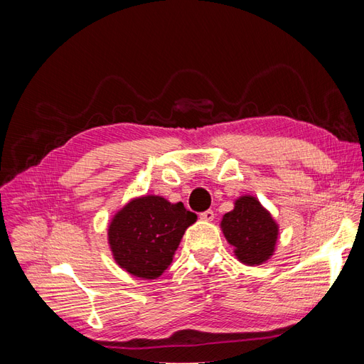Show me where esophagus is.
<instances>
[{
  "mask_svg": "<svg viewBox=\"0 0 364 364\" xmlns=\"http://www.w3.org/2000/svg\"><path fill=\"white\" fill-rule=\"evenodd\" d=\"M200 218L205 220V222H213V220H214V211H213V209H206V211L200 213Z\"/></svg>",
  "mask_w": 364,
  "mask_h": 364,
  "instance_id": "obj_1",
  "label": "esophagus"
}]
</instances>
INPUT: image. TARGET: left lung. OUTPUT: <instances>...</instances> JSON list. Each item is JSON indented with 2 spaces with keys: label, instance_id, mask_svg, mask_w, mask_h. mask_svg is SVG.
Segmentation results:
<instances>
[{
  "label": "left lung",
  "instance_id": "1",
  "mask_svg": "<svg viewBox=\"0 0 364 364\" xmlns=\"http://www.w3.org/2000/svg\"><path fill=\"white\" fill-rule=\"evenodd\" d=\"M226 240L235 247L237 258L253 266L267 261L278 238V225L252 196H243L222 220Z\"/></svg>",
  "mask_w": 364,
  "mask_h": 364
}]
</instances>
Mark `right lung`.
<instances>
[{
	"mask_svg": "<svg viewBox=\"0 0 364 364\" xmlns=\"http://www.w3.org/2000/svg\"><path fill=\"white\" fill-rule=\"evenodd\" d=\"M197 215L182 202L159 196L129 202L109 226V245L119 267L138 278L156 279L173 261L182 235Z\"/></svg>",
	"mask_w": 364,
	"mask_h": 364,
	"instance_id": "1",
	"label": "right lung"
}]
</instances>
